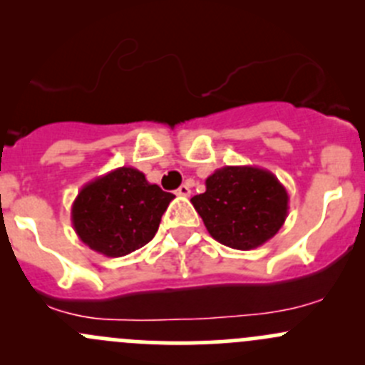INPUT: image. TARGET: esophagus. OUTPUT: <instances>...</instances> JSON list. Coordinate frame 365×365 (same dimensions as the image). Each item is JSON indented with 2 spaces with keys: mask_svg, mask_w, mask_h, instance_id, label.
Segmentation results:
<instances>
[{
  "mask_svg": "<svg viewBox=\"0 0 365 365\" xmlns=\"http://www.w3.org/2000/svg\"><path fill=\"white\" fill-rule=\"evenodd\" d=\"M176 194H178V196H189L190 194V187L187 185V183H183V185H180V189L176 190Z\"/></svg>",
  "mask_w": 365,
  "mask_h": 365,
  "instance_id": "34e87169",
  "label": "esophagus"
}]
</instances>
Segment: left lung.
<instances>
[{"mask_svg": "<svg viewBox=\"0 0 365 365\" xmlns=\"http://www.w3.org/2000/svg\"><path fill=\"white\" fill-rule=\"evenodd\" d=\"M190 200L219 244L251 251L274 238L289 210L286 187L274 173L256 165H224Z\"/></svg>", "mask_w": 365, "mask_h": 365, "instance_id": "obj_1", "label": "left lung"}]
</instances>
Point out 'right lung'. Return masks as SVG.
<instances>
[{
	"label": "right lung",
	"mask_w": 365,
	"mask_h": 365,
	"mask_svg": "<svg viewBox=\"0 0 365 365\" xmlns=\"http://www.w3.org/2000/svg\"><path fill=\"white\" fill-rule=\"evenodd\" d=\"M175 200L145 173L123 165L88 182L72 203V226L91 251L121 257L155 237L162 213Z\"/></svg>",
	"instance_id": "add662e5"
}]
</instances>
